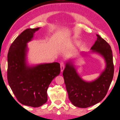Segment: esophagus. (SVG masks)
<instances>
[{
    "label": "esophagus",
    "instance_id": "1",
    "mask_svg": "<svg viewBox=\"0 0 120 120\" xmlns=\"http://www.w3.org/2000/svg\"><path fill=\"white\" fill-rule=\"evenodd\" d=\"M64 69V64L63 62H60V71L62 72L63 71Z\"/></svg>",
    "mask_w": 120,
    "mask_h": 120
}]
</instances>
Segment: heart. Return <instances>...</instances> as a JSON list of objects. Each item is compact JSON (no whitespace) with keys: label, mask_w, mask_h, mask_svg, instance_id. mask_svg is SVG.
Listing matches in <instances>:
<instances>
[{"label":"heart","mask_w":120,"mask_h":120,"mask_svg":"<svg viewBox=\"0 0 120 120\" xmlns=\"http://www.w3.org/2000/svg\"><path fill=\"white\" fill-rule=\"evenodd\" d=\"M75 43H76V44H78V43L77 42H74Z\"/></svg>","instance_id":"1"}]
</instances>
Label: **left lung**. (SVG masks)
<instances>
[{
    "label": "left lung",
    "instance_id": "8db88e82",
    "mask_svg": "<svg viewBox=\"0 0 120 120\" xmlns=\"http://www.w3.org/2000/svg\"><path fill=\"white\" fill-rule=\"evenodd\" d=\"M91 47L92 52L102 56L106 62V67L95 80L86 82L81 78L71 60L66 63L63 72L68 98L76 107L86 108L100 102L105 98L113 77L114 66L111 47L99 35Z\"/></svg>",
    "mask_w": 120,
    "mask_h": 120
}]
</instances>
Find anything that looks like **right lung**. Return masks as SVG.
<instances>
[{
  "label": "right lung",
  "mask_w": 120,
  "mask_h": 120,
  "mask_svg": "<svg viewBox=\"0 0 120 120\" xmlns=\"http://www.w3.org/2000/svg\"><path fill=\"white\" fill-rule=\"evenodd\" d=\"M40 29H27L16 37L8 53L7 78L17 100L23 105L40 107L47 101V89L60 73L57 62L29 66L26 63L27 43Z\"/></svg>",
  "instance_id": "obj_1"
}]
</instances>
